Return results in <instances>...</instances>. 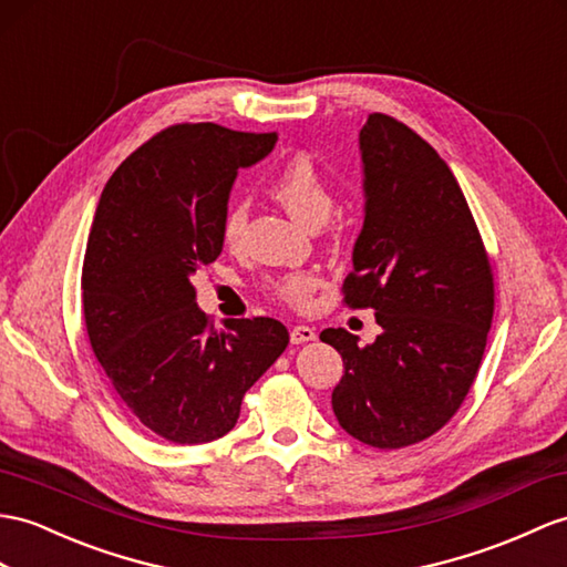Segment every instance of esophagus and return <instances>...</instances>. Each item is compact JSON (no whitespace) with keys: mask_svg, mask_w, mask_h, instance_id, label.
<instances>
[{"mask_svg":"<svg viewBox=\"0 0 567 567\" xmlns=\"http://www.w3.org/2000/svg\"><path fill=\"white\" fill-rule=\"evenodd\" d=\"M315 339H317L315 329L308 324H296L291 329V343H306V341H315Z\"/></svg>","mask_w":567,"mask_h":567,"instance_id":"obj_1","label":"esophagus"}]
</instances>
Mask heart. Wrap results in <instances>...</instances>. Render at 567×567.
<instances>
[{"instance_id":"obj_1","label":"heart","mask_w":567,"mask_h":567,"mask_svg":"<svg viewBox=\"0 0 567 567\" xmlns=\"http://www.w3.org/2000/svg\"><path fill=\"white\" fill-rule=\"evenodd\" d=\"M269 187L274 197L279 199L288 214L298 218L306 226H322L334 209V192H331L327 177L322 175L320 165L310 156L296 154L288 158L279 171L269 179ZM245 228V206L236 204L230 206L224 226H220V236L230 245L240 238ZM269 291L284 302L291 306H306L312 291L317 288V276L312 271H291L284 276H276L269 281Z\"/></svg>"}]
</instances>
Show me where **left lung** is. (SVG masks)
<instances>
[{
    "label": "left lung",
    "instance_id": "8db88e82",
    "mask_svg": "<svg viewBox=\"0 0 567 567\" xmlns=\"http://www.w3.org/2000/svg\"><path fill=\"white\" fill-rule=\"evenodd\" d=\"M365 218L343 281L349 308H372L382 334L320 339L343 358L331 392L339 425L378 450L443 427L472 390L493 322V271L460 183L437 151L390 115L361 136Z\"/></svg>",
    "mask_w": 567,
    "mask_h": 567
}]
</instances>
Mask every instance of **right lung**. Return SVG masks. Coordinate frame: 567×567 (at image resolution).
<instances>
[{
    "mask_svg": "<svg viewBox=\"0 0 567 567\" xmlns=\"http://www.w3.org/2000/svg\"><path fill=\"white\" fill-rule=\"evenodd\" d=\"M276 140L175 124L122 161L95 209L81 271L91 349L120 402L171 443L224 437L245 392L288 347V329L271 317L216 331L192 286L224 250L238 168Z\"/></svg>",
    "mask_w": 567,
    "mask_h": 567,
    "instance_id": "1",
    "label": "right lung"
}]
</instances>
